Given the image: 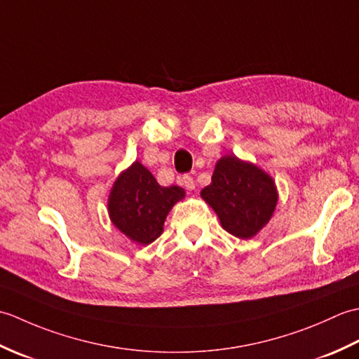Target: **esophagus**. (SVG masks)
Segmentation results:
<instances>
[{
	"mask_svg": "<svg viewBox=\"0 0 359 359\" xmlns=\"http://www.w3.org/2000/svg\"><path fill=\"white\" fill-rule=\"evenodd\" d=\"M180 182H182V185H184L187 189H189V191H193V189L196 188V182H194V179L189 174L182 175Z\"/></svg>",
	"mask_w": 359,
	"mask_h": 359,
	"instance_id": "obj_1",
	"label": "esophagus"
}]
</instances>
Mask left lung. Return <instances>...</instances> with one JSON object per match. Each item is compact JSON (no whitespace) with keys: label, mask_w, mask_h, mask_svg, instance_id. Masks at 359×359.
I'll return each mask as SVG.
<instances>
[{"label":"left lung","mask_w":359,"mask_h":359,"mask_svg":"<svg viewBox=\"0 0 359 359\" xmlns=\"http://www.w3.org/2000/svg\"><path fill=\"white\" fill-rule=\"evenodd\" d=\"M201 196L216 211L224 230L239 239L261 231L278 203V189L270 175L236 156L217 160L211 184Z\"/></svg>","instance_id":"8db88e82"}]
</instances>
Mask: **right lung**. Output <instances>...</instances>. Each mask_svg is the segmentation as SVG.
Instances as JSON below:
<instances>
[{"instance_id": "1", "label": "right lung", "mask_w": 359, "mask_h": 359, "mask_svg": "<svg viewBox=\"0 0 359 359\" xmlns=\"http://www.w3.org/2000/svg\"><path fill=\"white\" fill-rule=\"evenodd\" d=\"M184 197V188L160 187L147 168L134 162L114 182L108 199L109 217L126 238L148 245L163 233L168 212Z\"/></svg>"}]
</instances>
